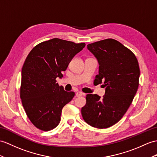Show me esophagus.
<instances>
[{
  "instance_id": "obj_1",
  "label": "esophagus",
  "mask_w": 157,
  "mask_h": 157,
  "mask_svg": "<svg viewBox=\"0 0 157 157\" xmlns=\"http://www.w3.org/2000/svg\"><path fill=\"white\" fill-rule=\"evenodd\" d=\"M82 95H85V94H84L83 93H82V92H81V91H78L77 93H76V97H81V96H82Z\"/></svg>"
}]
</instances>
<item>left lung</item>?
Returning a JSON list of instances; mask_svg holds the SVG:
<instances>
[{
    "label": "left lung",
    "instance_id": "obj_1",
    "mask_svg": "<svg viewBox=\"0 0 157 157\" xmlns=\"http://www.w3.org/2000/svg\"><path fill=\"white\" fill-rule=\"evenodd\" d=\"M87 48L99 64L94 82H103L106 92L102 98L86 94L81 114L92 127L109 128L121 119L131 105L139 85V63L131 50L113 39L89 44Z\"/></svg>",
    "mask_w": 157,
    "mask_h": 157
}]
</instances>
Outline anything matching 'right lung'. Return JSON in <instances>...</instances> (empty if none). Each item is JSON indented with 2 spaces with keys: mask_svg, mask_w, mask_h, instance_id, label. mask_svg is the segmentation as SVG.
Segmentation results:
<instances>
[{
  "mask_svg": "<svg viewBox=\"0 0 157 157\" xmlns=\"http://www.w3.org/2000/svg\"><path fill=\"white\" fill-rule=\"evenodd\" d=\"M85 45L55 38L35 46L26 57L20 97L26 115L37 128L48 131L59 124L63 108L75 93L64 90L56 78L63 77L70 61Z\"/></svg>",
  "mask_w": 157,
  "mask_h": 157,
  "instance_id": "right-lung-1",
  "label": "right lung"
}]
</instances>
